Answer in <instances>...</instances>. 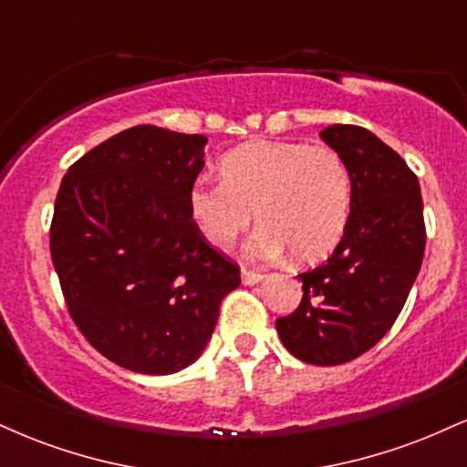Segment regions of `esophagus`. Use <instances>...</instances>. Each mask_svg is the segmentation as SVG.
I'll return each mask as SVG.
<instances>
[{"label":"esophagus","mask_w":467,"mask_h":467,"mask_svg":"<svg viewBox=\"0 0 467 467\" xmlns=\"http://www.w3.org/2000/svg\"><path fill=\"white\" fill-rule=\"evenodd\" d=\"M241 281H244V285H256V283L264 281V275L261 272H254V270H241Z\"/></svg>","instance_id":"1"}]
</instances>
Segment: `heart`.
<instances>
[{
    "mask_svg": "<svg viewBox=\"0 0 467 467\" xmlns=\"http://www.w3.org/2000/svg\"><path fill=\"white\" fill-rule=\"evenodd\" d=\"M222 182L197 178L186 208L213 248L228 250L252 223L261 228L248 250L278 259L289 250L298 264L323 261L349 228L353 182L349 166L325 144L254 140L219 162Z\"/></svg>",
    "mask_w": 467,
    "mask_h": 467,
    "instance_id": "b5f03b06",
    "label": "heart"
}]
</instances>
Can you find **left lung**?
Listing matches in <instances>:
<instances>
[{"mask_svg": "<svg viewBox=\"0 0 467 467\" xmlns=\"http://www.w3.org/2000/svg\"><path fill=\"white\" fill-rule=\"evenodd\" d=\"M320 138L349 166V228L327 264L303 272V301L276 331L298 360L334 367L393 327L420 275L426 226L420 182L400 153L356 125H331Z\"/></svg>", "mask_w": 467, "mask_h": 467, "instance_id": "8db88e82", "label": "left lung"}]
</instances>
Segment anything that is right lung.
Listing matches in <instances>:
<instances>
[{
  "instance_id": "obj_1",
  "label": "right lung",
  "mask_w": 467,
  "mask_h": 467,
  "mask_svg": "<svg viewBox=\"0 0 467 467\" xmlns=\"http://www.w3.org/2000/svg\"><path fill=\"white\" fill-rule=\"evenodd\" d=\"M206 142L131 127L77 160L58 189L50 252L69 316L96 351L133 373L195 362L241 283L186 208Z\"/></svg>"
}]
</instances>
